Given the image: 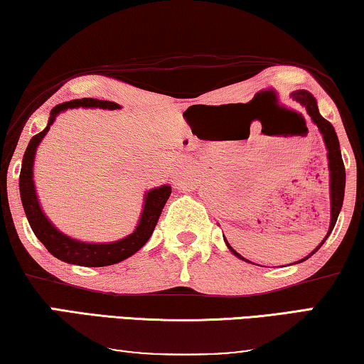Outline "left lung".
<instances>
[{"mask_svg": "<svg viewBox=\"0 0 364 364\" xmlns=\"http://www.w3.org/2000/svg\"><path fill=\"white\" fill-rule=\"evenodd\" d=\"M293 97L298 100L301 105H304L306 110H307V114L311 115L312 122H314L318 130H321L322 136H323V141H326V146H327V151H328V169H331L332 220H331V228H328V232H327V236H326V239H327L328 236H331V232H332V229L335 226V223H337L338 213H340V210H342V205H343V193H345V166H343L342 153H340L338 138H337V133H335L331 122L326 120L321 114H318L317 102H316V99H314V96H312L311 92H307V91H296L293 94ZM326 239H323L322 242L318 244V247L312 254H316L317 250L321 249V245L326 242ZM226 244H228V240H226ZM228 247H229V250H231L234 255H237L239 259L249 262L247 259H244V257H240L229 244H228ZM311 255H307L306 259H309ZM306 259H303L301 262H304Z\"/></svg>", "mask_w": 364, "mask_h": 364, "instance_id": "1", "label": "left lung"}]
</instances>
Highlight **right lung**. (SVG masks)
Segmentation results:
<instances>
[{
  "label": "right lung",
  "mask_w": 364,
  "mask_h": 364,
  "mask_svg": "<svg viewBox=\"0 0 364 364\" xmlns=\"http://www.w3.org/2000/svg\"><path fill=\"white\" fill-rule=\"evenodd\" d=\"M73 107H99L115 110L120 109V105L110 102V100L99 99H73L70 102L55 105L52 112H50L47 128L43 132L37 133L36 136H32L29 144H27L24 159H22L19 176L22 206H24L27 221H29L33 234H36L37 239L46 245V249L53 257L66 262V264H75L81 267L114 265L138 252V250L148 242V239L151 237V234H153L156 225H158L161 211H163L166 201L169 198L171 187L163 186L159 188L149 190L146 198H144V208L135 232L130 234V236L125 239H120L117 240V242L110 244H86L61 234L58 229L47 220L46 215L42 213L41 205H38L36 195V187H33L32 181V166L38 143H41L42 138L47 135L50 125L55 122V117H57L60 112Z\"/></svg>",
  "instance_id": "obj_1"
}]
</instances>
